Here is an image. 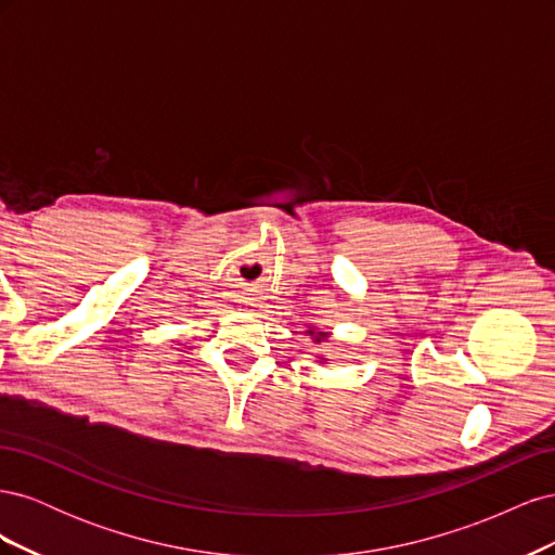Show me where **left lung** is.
Instances as JSON below:
<instances>
[{
	"label": "left lung",
	"instance_id": "8db88e82",
	"mask_svg": "<svg viewBox=\"0 0 555 555\" xmlns=\"http://www.w3.org/2000/svg\"><path fill=\"white\" fill-rule=\"evenodd\" d=\"M310 335H312V331H310ZM324 338H326V333H317V335H314V340H317V343H319V340H324Z\"/></svg>",
	"mask_w": 555,
	"mask_h": 555
}]
</instances>
